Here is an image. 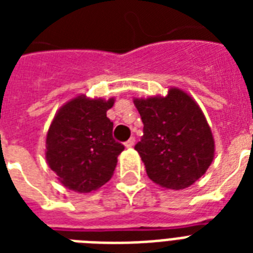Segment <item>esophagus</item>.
<instances>
[{
    "label": "esophagus",
    "mask_w": 253,
    "mask_h": 253,
    "mask_svg": "<svg viewBox=\"0 0 253 253\" xmlns=\"http://www.w3.org/2000/svg\"><path fill=\"white\" fill-rule=\"evenodd\" d=\"M134 144H135V138H130L126 143H125L126 148H131V147H134Z\"/></svg>",
    "instance_id": "1"
}]
</instances>
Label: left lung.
Returning a JSON list of instances; mask_svg holds the SVG:
<instances>
[{
    "label": "left lung",
    "instance_id": "obj_1",
    "mask_svg": "<svg viewBox=\"0 0 253 253\" xmlns=\"http://www.w3.org/2000/svg\"><path fill=\"white\" fill-rule=\"evenodd\" d=\"M134 103L144 125L135 150L147 176L162 188H189L206 173L215 152L198 103L180 87H170L167 95L134 98Z\"/></svg>",
    "mask_w": 253,
    "mask_h": 253
}]
</instances>
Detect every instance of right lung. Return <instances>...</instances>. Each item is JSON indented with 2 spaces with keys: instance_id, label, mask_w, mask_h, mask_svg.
I'll list each match as a JSON object with an SVG mask.
<instances>
[{
  "instance_id": "right-lung-1",
  "label": "right lung",
  "mask_w": 253,
  "mask_h": 253,
  "mask_svg": "<svg viewBox=\"0 0 253 253\" xmlns=\"http://www.w3.org/2000/svg\"><path fill=\"white\" fill-rule=\"evenodd\" d=\"M111 97L80 94L57 110L45 138V160L65 188L77 193L97 190L110 180L125 150L113 138V122L106 111Z\"/></svg>"
}]
</instances>
